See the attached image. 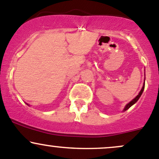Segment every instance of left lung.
<instances>
[{"instance_id":"8db88e82","label":"left lung","mask_w":159,"mask_h":159,"mask_svg":"<svg viewBox=\"0 0 159 159\" xmlns=\"http://www.w3.org/2000/svg\"><path fill=\"white\" fill-rule=\"evenodd\" d=\"M144 89H145V84H144L143 87H142V90H141V91H140V92H139V94H138V95L136 96V97L134 98L133 99L132 101H131V102H130L127 105H126V106H125V108L124 111H126V110H128V109H129V108H130V107H131V106H132V105H134V103H136V102H137V101L139 100V98H140V97H141V95H142V92H143V91H144Z\"/></svg>"}]
</instances>
